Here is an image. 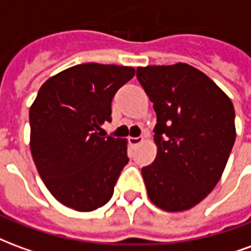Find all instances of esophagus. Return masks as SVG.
I'll return each mask as SVG.
<instances>
[{"mask_svg":"<svg viewBox=\"0 0 251 251\" xmlns=\"http://www.w3.org/2000/svg\"><path fill=\"white\" fill-rule=\"evenodd\" d=\"M142 141H144L142 137H130V138H129V144H130L131 147H137V145L141 144Z\"/></svg>","mask_w":251,"mask_h":251,"instance_id":"obj_1","label":"esophagus"}]
</instances>
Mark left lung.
I'll return each mask as SVG.
<instances>
[{
    "instance_id": "1",
    "label": "left lung",
    "mask_w": 251,
    "mask_h": 251,
    "mask_svg": "<svg viewBox=\"0 0 251 251\" xmlns=\"http://www.w3.org/2000/svg\"><path fill=\"white\" fill-rule=\"evenodd\" d=\"M157 115V156L141 169L149 199L161 210L192 208L215 188L235 141L231 100L185 63L137 68Z\"/></svg>"
}]
</instances>
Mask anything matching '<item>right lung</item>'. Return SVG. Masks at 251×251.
Segmentation results:
<instances>
[{
  "label": "right lung",
  "instance_id": "right-lung-1",
  "mask_svg": "<svg viewBox=\"0 0 251 251\" xmlns=\"http://www.w3.org/2000/svg\"><path fill=\"white\" fill-rule=\"evenodd\" d=\"M133 67L84 63L50 77L29 110L30 152L55 199L94 211L113 196L129 163L126 140L106 136L115 93L134 76Z\"/></svg>",
  "mask_w": 251,
  "mask_h": 251
}]
</instances>
